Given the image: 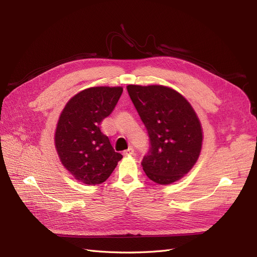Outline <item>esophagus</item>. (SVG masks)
<instances>
[{
  "mask_svg": "<svg viewBox=\"0 0 257 257\" xmlns=\"http://www.w3.org/2000/svg\"><path fill=\"white\" fill-rule=\"evenodd\" d=\"M133 154H134V149H133V148H128L127 150H124L123 151L124 157H127V155H133Z\"/></svg>",
  "mask_w": 257,
  "mask_h": 257,
  "instance_id": "obj_1",
  "label": "esophagus"
}]
</instances>
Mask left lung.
<instances>
[{
	"instance_id": "1",
	"label": "left lung",
	"mask_w": 257,
	"mask_h": 257,
	"mask_svg": "<svg viewBox=\"0 0 257 257\" xmlns=\"http://www.w3.org/2000/svg\"><path fill=\"white\" fill-rule=\"evenodd\" d=\"M148 131L150 148L142 165L155 183L170 184L188 174L199 157L203 130L191 104L164 85L126 87Z\"/></svg>"
}]
</instances>
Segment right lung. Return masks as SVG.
Returning <instances> with one entry per match:
<instances>
[{
    "label": "right lung",
    "instance_id": "add662e5",
    "mask_svg": "<svg viewBox=\"0 0 257 257\" xmlns=\"http://www.w3.org/2000/svg\"><path fill=\"white\" fill-rule=\"evenodd\" d=\"M122 92L121 87L85 89L61 112L54 135L57 152L63 166L84 184L106 181L123 158L100 131V123L112 112Z\"/></svg>",
    "mask_w": 257,
    "mask_h": 257
}]
</instances>
